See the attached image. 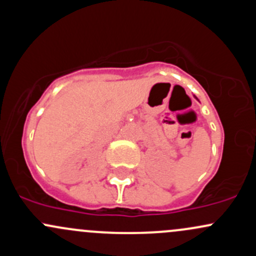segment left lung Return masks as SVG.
I'll return each mask as SVG.
<instances>
[{
	"label": "left lung",
	"mask_w": 256,
	"mask_h": 256,
	"mask_svg": "<svg viewBox=\"0 0 256 256\" xmlns=\"http://www.w3.org/2000/svg\"><path fill=\"white\" fill-rule=\"evenodd\" d=\"M196 99H198V98H196Z\"/></svg>",
	"instance_id": "left-lung-1"
}]
</instances>
